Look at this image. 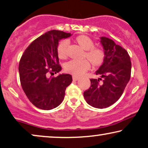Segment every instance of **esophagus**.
I'll use <instances>...</instances> for the list:
<instances>
[{"instance_id": "obj_1", "label": "esophagus", "mask_w": 148, "mask_h": 148, "mask_svg": "<svg viewBox=\"0 0 148 148\" xmlns=\"http://www.w3.org/2000/svg\"><path fill=\"white\" fill-rule=\"evenodd\" d=\"M72 79H73L74 81H76L79 79V77L77 76H75V75H73V76H72Z\"/></svg>"}]
</instances>
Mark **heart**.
Instances as JSON below:
<instances>
[{
	"label": "heart",
	"instance_id": "obj_1",
	"mask_svg": "<svg viewBox=\"0 0 148 148\" xmlns=\"http://www.w3.org/2000/svg\"><path fill=\"white\" fill-rule=\"evenodd\" d=\"M76 42L85 50L84 57L91 61L92 65L100 66L103 63L105 58V52L101 47H95L92 39L87 35H81L76 38ZM69 41L62 39L58 43L57 46L58 56L60 59H66L68 56V48ZM90 68V62L87 59L71 60L64 64V70L68 73L75 76L83 74Z\"/></svg>",
	"mask_w": 148,
	"mask_h": 148
}]
</instances>
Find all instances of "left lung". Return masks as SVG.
Wrapping results in <instances>:
<instances>
[{"instance_id":"obj_1","label":"left lung","mask_w":148,"mask_h":148,"mask_svg":"<svg viewBox=\"0 0 148 148\" xmlns=\"http://www.w3.org/2000/svg\"><path fill=\"white\" fill-rule=\"evenodd\" d=\"M105 52L103 64L96 72L99 79H90V87L84 92L86 103L93 107L103 109L117 101L130 81L132 62L125 49L111 39L101 37Z\"/></svg>"}]
</instances>
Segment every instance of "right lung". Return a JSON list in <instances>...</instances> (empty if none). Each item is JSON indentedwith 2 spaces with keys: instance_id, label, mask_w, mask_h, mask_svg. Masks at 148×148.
Here are the masks:
<instances>
[{
  "instance_id": "add662e5",
  "label": "right lung",
  "mask_w": 148,
  "mask_h": 148,
  "mask_svg": "<svg viewBox=\"0 0 148 148\" xmlns=\"http://www.w3.org/2000/svg\"><path fill=\"white\" fill-rule=\"evenodd\" d=\"M70 35L62 31H49L35 39L21 58V85L29 101L39 109L51 110L59 106L72 82L70 74L49 77L62 70L57 53L58 41Z\"/></svg>"
}]
</instances>
